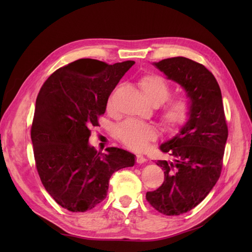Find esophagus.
I'll list each match as a JSON object with an SVG mask.
<instances>
[{"label": "esophagus", "mask_w": 252, "mask_h": 252, "mask_svg": "<svg viewBox=\"0 0 252 252\" xmlns=\"http://www.w3.org/2000/svg\"><path fill=\"white\" fill-rule=\"evenodd\" d=\"M135 159H136V163H139V164H143L146 162V158H145L142 155H136Z\"/></svg>", "instance_id": "esophagus-1"}]
</instances>
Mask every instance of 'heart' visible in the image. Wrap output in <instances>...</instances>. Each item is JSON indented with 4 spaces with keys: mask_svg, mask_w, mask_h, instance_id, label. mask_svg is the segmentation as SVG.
I'll return each mask as SVG.
<instances>
[{
    "mask_svg": "<svg viewBox=\"0 0 252 252\" xmlns=\"http://www.w3.org/2000/svg\"><path fill=\"white\" fill-rule=\"evenodd\" d=\"M139 85L145 97L152 104L158 105L169 95V86L166 81L158 74L148 73L140 79ZM112 98H109L107 108L111 109ZM191 105L187 97L177 96L167 102L161 110V123L167 130H174L184 125L189 119ZM117 134L122 144L129 149L142 150L149 141L156 139L157 130L150 124L127 120L122 123Z\"/></svg>",
    "mask_w": 252,
    "mask_h": 252,
    "instance_id": "obj_1",
    "label": "heart"
}]
</instances>
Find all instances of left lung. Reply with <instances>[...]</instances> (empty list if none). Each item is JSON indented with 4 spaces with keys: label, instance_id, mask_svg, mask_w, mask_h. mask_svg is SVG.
Here are the masks:
<instances>
[{
    "label": "left lung",
    "instance_id": "8db88e82",
    "mask_svg": "<svg viewBox=\"0 0 252 252\" xmlns=\"http://www.w3.org/2000/svg\"><path fill=\"white\" fill-rule=\"evenodd\" d=\"M154 65L184 88L191 105L188 121L159 146L172 157V161L157 162L165 174L162 186L146 193L147 201L158 212L179 216L199 205L218 182L228 129L220 86L207 68L184 57Z\"/></svg>",
    "mask_w": 252,
    "mask_h": 252
}]
</instances>
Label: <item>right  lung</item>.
Returning <instances> with one entry per match:
<instances>
[{
  "label": "right lung",
  "mask_w": 252,
  "mask_h": 252,
  "mask_svg": "<svg viewBox=\"0 0 252 252\" xmlns=\"http://www.w3.org/2000/svg\"><path fill=\"white\" fill-rule=\"evenodd\" d=\"M134 61L113 65L81 59L61 67L44 83L35 102L32 141L37 172L60 206L84 212L101 203L113 172L135 164V156L117 147L97 152L89 145L91 126Z\"/></svg>",
  "instance_id": "right-lung-1"
}]
</instances>
